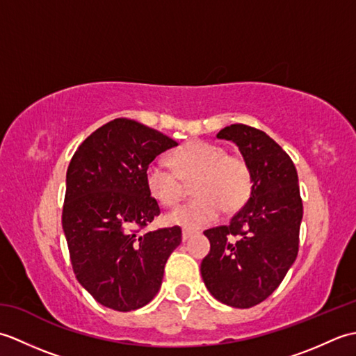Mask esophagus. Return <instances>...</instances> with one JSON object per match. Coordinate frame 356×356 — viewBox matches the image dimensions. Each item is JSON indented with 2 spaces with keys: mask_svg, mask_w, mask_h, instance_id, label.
<instances>
[{
  "mask_svg": "<svg viewBox=\"0 0 356 356\" xmlns=\"http://www.w3.org/2000/svg\"><path fill=\"white\" fill-rule=\"evenodd\" d=\"M193 234H194V232L190 231V229H184V231H182V240H184V241H188V240H190V238L193 237Z\"/></svg>",
  "mask_w": 356,
  "mask_h": 356,
  "instance_id": "34e87169",
  "label": "esophagus"
}]
</instances>
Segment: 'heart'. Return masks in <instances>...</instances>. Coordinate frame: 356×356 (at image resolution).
I'll return each mask as SVG.
<instances>
[{
    "label": "heart",
    "instance_id": "1",
    "mask_svg": "<svg viewBox=\"0 0 356 356\" xmlns=\"http://www.w3.org/2000/svg\"><path fill=\"white\" fill-rule=\"evenodd\" d=\"M172 168L153 162L145 171L151 195L163 207H174L184 195V182H191L195 197L171 211L166 222L199 229L214 222L223 209L236 213L252 193V171L245 157L228 154L222 145L205 140H190L172 151Z\"/></svg>",
    "mask_w": 356,
    "mask_h": 356
}]
</instances>
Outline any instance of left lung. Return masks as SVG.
Listing matches in <instances>:
<instances>
[{
	"label": "left lung",
	"mask_w": 356,
	"mask_h": 356,
	"mask_svg": "<svg viewBox=\"0 0 356 356\" xmlns=\"http://www.w3.org/2000/svg\"><path fill=\"white\" fill-rule=\"evenodd\" d=\"M217 138L236 143L246 159L252 193L228 226L203 232L211 249L200 272L216 300L248 309L277 289L297 259L303 203L293 162L266 133L232 124Z\"/></svg>",
	"instance_id": "8db88e82"
}]
</instances>
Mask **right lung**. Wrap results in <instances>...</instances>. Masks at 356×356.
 Wrapping results in <instances>:
<instances>
[{
	"label": "right lung",
	"instance_id": "add662e5",
	"mask_svg": "<svg viewBox=\"0 0 356 356\" xmlns=\"http://www.w3.org/2000/svg\"><path fill=\"white\" fill-rule=\"evenodd\" d=\"M177 147L161 131L115 119L81 143L67 170L63 229L81 286L119 312L148 305L161 289L163 268L182 241L179 226L140 232L161 214L145 171Z\"/></svg>",
	"mask_w": 356,
	"mask_h": 356
}]
</instances>
